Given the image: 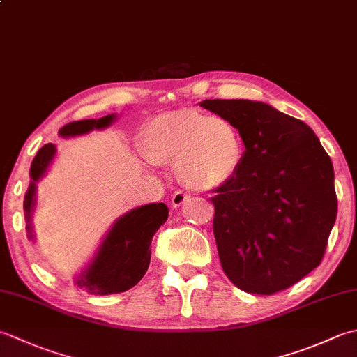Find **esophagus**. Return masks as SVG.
Masks as SVG:
<instances>
[{"label":"esophagus","mask_w":357,"mask_h":357,"mask_svg":"<svg viewBox=\"0 0 357 357\" xmlns=\"http://www.w3.org/2000/svg\"><path fill=\"white\" fill-rule=\"evenodd\" d=\"M188 198H190V197H188L187 193H184V192H176V193H174L173 197H172V206H173V207H181Z\"/></svg>","instance_id":"1"}]
</instances>
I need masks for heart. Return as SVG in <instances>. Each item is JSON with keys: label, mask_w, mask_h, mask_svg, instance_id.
Here are the masks:
<instances>
[{"label": "heart", "mask_w": 357, "mask_h": 357, "mask_svg": "<svg viewBox=\"0 0 357 357\" xmlns=\"http://www.w3.org/2000/svg\"><path fill=\"white\" fill-rule=\"evenodd\" d=\"M141 150L151 164H173L179 183L195 192L227 185L244 155L243 137L232 121L195 108L153 117L142 131Z\"/></svg>", "instance_id": "heart-1"}]
</instances>
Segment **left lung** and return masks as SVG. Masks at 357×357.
<instances>
[{
	"mask_svg": "<svg viewBox=\"0 0 357 357\" xmlns=\"http://www.w3.org/2000/svg\"><path fill=\"white\" fill-rule=\"evenodd\" d=\"M235 123L238 173L211 198L222 271L244 292L271 296L316 269L337 215L334 170L305 122L252 100L199 103Z\"/></svg>",
	"mask_w": 357,
	"mask_h": 357,
	"instance_id": "8db88e82",
	"label": "left lung"
}]
</instances>
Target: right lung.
<instances>
[{"label":"right lung","instance_id":"add662e5","mask_svg":"<svg viewBox=\"0 0 357 357\" xmlns=\"http://www.w3.org/2000/svg\"><path fill=\"white\" fill-rule=\"evenodd\" d=\"M116 116L108 114L100 119H85V121L71 122L59 132L63 137L79 136L91 130L107 128L114 122ZM55 145L46 144L38 150L37 156L31 164V185L24 195V212L27 225L26 229L32 240L31 216L35 207V193L37 183L45 176L47 167L55 156ZM169 218V207L164 202H153L142 207L132 208L119 218L109 232L105 236L93 261L82 272L75 284L91 294L108 296L128 291L141 282L149 269L151 249L150 244L156 230Z\"/></svg>","mask_w":357,"mask_h":357}]
</instances>
